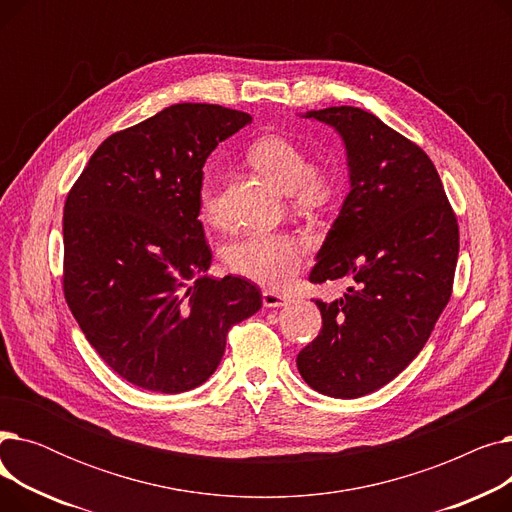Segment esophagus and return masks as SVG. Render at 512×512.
Segmentation results:
<instances>
[{"label": "esophagus", "mask_w": 512, "mask_h": 512, "mask_svg": "<svg viewBox=\"0 0 512 512\" xmlns=\"http://www.w3.org/2000/svg\"><path fill=\"white\" fill-rule=\"evenodd\" d=\"M288 297L286 294H280V292H274V290H265L263 292V307L267 309H276V307H284L288 305Z\"/></svg>", "instance_id": "1"}]
</instances>
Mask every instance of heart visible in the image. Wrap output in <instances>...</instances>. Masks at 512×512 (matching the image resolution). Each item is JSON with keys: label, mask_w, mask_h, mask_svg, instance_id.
Masks as SVG:
<instances>
[{"label": "heart", "mask_w": 512, "mask_h": 512, "mask_svg": "<svg viewBox=\"0 0 512 512\" xmlns=\"http://www.w3.org/2000/svg\"><path fill=\"white\" fill-rule=\"evenodd\" d=\"M247 157L251 164L286 191L294 205L311 209L324 205L334 195V180L328 172L311 168L307 151L282 134H263L255 139ZM199 207L203 220L222 218L220 191L213 174H205L199 186ZM307 245L288 232L253 228L230 240L224 249V263L230 272L270 288H284L301 272Z\"/></svg>", "instance_id": "1"}]
</instances>
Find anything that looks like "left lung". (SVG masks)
<instances>
[{"label":"left lung","instance_id":"left-lung-1","mask_svg":"<svg viewBox=\"0 0 512 512\" xmlns=\"http://www.w3.org/2000/svg\"><path fill=\"white\" fill-rule=\"evenodd\" d=\"M346 145L351 193L309 280L348 276L342 299L315 305L317 338L297 357L303 380L334 398L392 382L425 346L452 297L459 224L427 153L361 107L307 112Z\"/></svg>","mask_w":512,"mask_h":512}]
</instances>
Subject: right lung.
<instances>
[{"label": "right lung", "mask_w": 512, "mask_h": 512, "mask_svg": "<svg viewBox=\"0 0 512 512\" xmlns=\"http://www.w3.org/2000/svg\"><path fill=\"white\" fill-rule=\"evenodd\" d=\"M253 118L176 103L114 132L64 205V297L80 330L120 378L178 394L218 369L228 330L261 309L245 278L211 280L199 220L209 153Z\"/></svg>", "instance_id": "right-lung-1"}]
</instances>
